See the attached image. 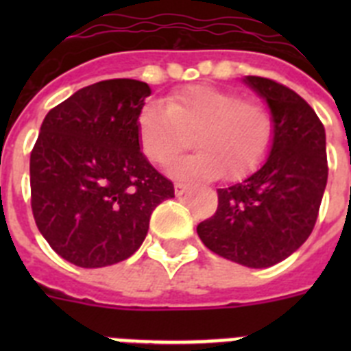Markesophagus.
Here are the masks:
<instances>
[{"label": "esophagus", "instance_id": "esophagus-1", "mask_svg": "<svg viewBox=\"0 0 351 351\" xmlns=\"http://www.w3.org/2000/svg\"><path fill=\"white\" fill-rule=\"evenodd\" d=\"M188 188H190V184H186V182H176V184H173V190H176V195H178V197L184 195L186 191H188Z\"/></svg>", "mask_w": 351, "mask_h": 351}]
</instances>
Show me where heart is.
<instances>
[{
    "instance_id": "1",
    "label": "heart",
    "mask_w": 351,
    "mask_h": 351,
    "mask_svg": "<svg viewBox=\"0 0 351 351\" xmlns=\"http://www.w3.org/2000/svg\"><path fill=\"white\" fill-rule=\"evenodd\" d=\"M138 144L154 165H169L190 144L197 153L172 167L181 178L244 179L267 160L276 123L260 100L214 86H188L167 96L165 105L149 101L137 119Z\"/></svg>"
}]
</instances>
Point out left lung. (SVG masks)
I'll return each mask as SVG.
<instances>
[{"mask_svg": "<svg viewBox=\"0 0 351 351\" xmlns=\"http://www.w3.org/2000/svg\"><path fill=\"white\" fill-rule=\"evenodd\" d=\"M271 107L276 133L253 176L218 190V209L197 226L213 253L246 267H271L299 250L315 228L327 186L325 128L311 105L283 84L244 79Z\"/></svg>", "mask_w": 351, "mask_h": 351, "instance_id": "8db88e82", "label": "left lung"}]
</instances>
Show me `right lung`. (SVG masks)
<instances>
[{
  "label": "right lung",
  "instance_id": "add662e5",
  "mask_svg": "<svg viewBox=\"0 0 351 351\" xmlns=\"http://www.w3.org/2000/svg\"><path fill=\"white\" fill-rule=\"evenodd\" d=\"M145 82L101 80L49 110L31 151V209L49 246L79 267H105L144 243L173 184L141 153Z\"/></svg>",
  "mask_w": 351,
  "mask_h": 351
}]
</instances>
